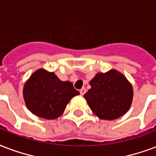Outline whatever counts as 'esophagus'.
Masks as SVG:
<instances>
[{
  "mask_svg": "<svg viewBox=\"0 0 156 156\" xmlns=\"http://www.w3.org/2000/svg\"><path fill=\"white\" fill-rule=\"evenodd\" d=\"M86 92H87V90H86V88H85V87H82V88H81L80 90V95H84L85 93H86Z\"/></svg>",
  "mask_w": 156,
  "mask_h": 156,
  "instance_id": "esophagus-1",
  "label": "esophagus"
}]
</instances>
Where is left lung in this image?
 Returning a JSON list of instances; mask_svg holds the SVG:
<instances>
[{"label":"left lung","instance_id":"8db88e82","mask_svg":"<svg viewBox=\"0 0 156 156\" xmlns=\"http://www.w3.org/2000/svg\"><path fill=\"white\" fill-rule=\"evenodd\" d=\"M90 85L91 88L84 98L97 116L111 121L127 112L133 91L132 85L120 72L111 69L107 73H98Z\"/></svg>","mask_w":156,"mask_h":156}]
</instances>
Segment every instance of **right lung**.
Instances as JSON below:
<instances>
[{
	"label": "right lung",
	"mask_w": 156,
	"mask_h": 156,
	"mask_svg": "<svg viewBox=\"0 0 156 156\" xmlns=\"http://www.w3.org/2000/svg\"><path fill=\"white\" fill-rule=\"evenodd\" d=\"M23 94L31 113L52 120L60 116L70 99L80 92L74 88L70 81H62L54 73L41 69L27 80Z\"/></svg>",
	"instance_id": "1"
}]
</instances>
